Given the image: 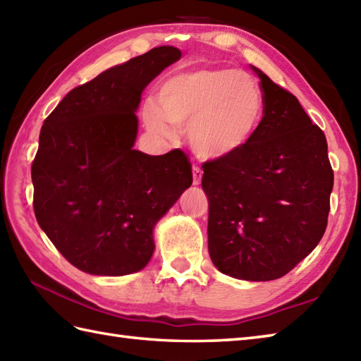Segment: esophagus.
<instances>
[{
    "mask_svg": "<svg viewBox=\"0 0 361 361\" xmlns=\"http://www.w3.org/2000/svg\"><path fill=\"white\" fill-rule=\"evenodd\" d=\"M202 176H203V172L200 167H195L192 169V178H194V186H198L202 183Z\"/></svg>",
    "mask_w": 361,
    "mask_h": 361,
    "instance_id": "1",
    "label": "esophagus"
}]
</instances>
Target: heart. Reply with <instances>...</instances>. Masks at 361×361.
<instances>
[{
  "mask_svg": "<svg viewBox=\"0 0 361 361\" xmlns=\"http://www.w3.org/2000/svg\"><path fill=\"white\" fill-rule=\"evenodd\" d=\"M157 105L142 109L150 133L172 140L188 128L189 147L202 159H221L247 147L262 127L265 96L257 80L229 68L173 74L158 90Z\"/></svg>",
  "mask_w": 361,
  "mask_h": 361,
  "instance_id": "heart-1",
  "label": "heart"
}]
</instances>
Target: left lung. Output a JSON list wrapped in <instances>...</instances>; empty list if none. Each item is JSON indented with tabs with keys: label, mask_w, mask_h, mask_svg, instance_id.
<instances>
[{
	"label": "left lung",
	"mask_w": 361,
	"mask_h": 361,
	"mask_svg": "<svg viewBox=\"0 0 361 361\" xmlns=\"http://www.w3.org/2000/svg\"><path fill=\"white\" fill-rule=\"evenodd\" d=\"M262 127L235 155L203 164L208 250L242 281L282 278L315 250L327 226L334 172L326 136L298 99L256 66Z\"/></svg>",
	"instance_id": "1"
}]
</instances>
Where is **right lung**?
<instances>
[{
	"label": "right lung",
	"instance_id": "1",
	"mask_svg": "<svg viewBox=\"0 0 361 361\" xmlns=\"http://www.w3.org/2000/svg\"><path fill=\"white\" fill-rule=\"evenodd\" d=\"M181 51L158 46L71 90L46 118L32 163L38 225L68 262L94 276L142 270L153 229L192 185L185 153L135 150L145 87Z\"/></svg>",
	"mask_w": 361,
	"mask_h": 361
}]
</instances>
